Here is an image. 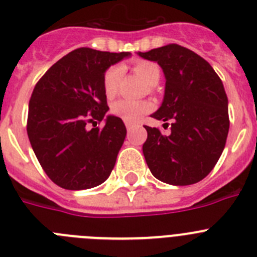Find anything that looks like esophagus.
<instances>
[{
  "label": "esophagus",
  "instance_id": "34e87169",
  "mask_svg": "<svg viewBox=\"0 0 257 257\" xmlns=\"http://www.w3.org/2000/svg\"><path fill=\"white\" fill-rule=\"evenodd\" d=\"M126 128H127V131H128V133H131V131L134 130V126H133V124H126Z\"/></svg>",
  "mask_w": 257,
  "mask_h": 257
}]
</instances>
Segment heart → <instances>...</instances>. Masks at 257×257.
<instances>
[{
  "label": "heart",
  "mask_w": 257,
  "mask_h": 257,
  "mask_svg": "<svg viewBox=\"0 0 257 257\" xmlns=\"http://www.w3.org/2000/svg\"><path fill=\"white\" fill-rule=\"evenodd\" d=\"M134 72L151 86H156L160 81L161 69L153 61H136L134 64ZM122 73H123V70L119 65H113L105 70L103 77V87L104 92L108 97H113L117 94ZM152 109H153V104L151 101H134L121 99L112 104L113 114L122 118L126 123L130 124L138 123L143 118V115L151 112Z\"/></svg>",
  "instance_id": "obj_1"
}]
</instances>
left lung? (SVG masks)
<instances>
[{
    "instance_id": "8db88e82",
    "label": "left lung",
    "mask_w": 257,
    "mask_h": 257,
    "mask_svg": "<svg viewBox=\"0 0 257 257\" xmlns=\"http://www.w3.org/2000/svg\"><path fill=\"white\" fill-rule=\"evenodd\" d=\"M139 55L157 61L166 77L162 105L152 117L172 122L169 136L145 126L147 165L163 183H198L215 167L228 138V97L221 79L208 61L180 45H166Z\"/></svg>"
}]
</instances>
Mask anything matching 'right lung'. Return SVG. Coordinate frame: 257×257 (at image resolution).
Segmentation results:
<instances>
[{"label": "right lung", "instance_id": "add662e5", "mask_svg": "<svg viewBox=\"0 0 257 257\" xmlns=\"http://www.w3.org/2000/svg\"><path fill=\"white\" fill-rule=\"evenodd\" d=\"M130 55L81 47L56 61L35 86L27 133L38 162L59 187L90 189L112 172L126 127L115 115H108L100 128L95 124L109 109L105 70Z\"/></svg>", "mask_w": 257, "mask_h": 257}]
</instances>
